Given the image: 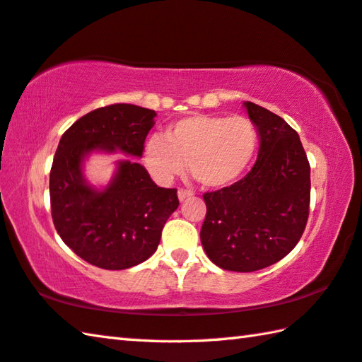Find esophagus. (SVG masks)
<instances>
[{
    "mask_svg": "<svg viewBox=\"0 0 362 362\" xmlns=\"http://www.w3.org/2000/svg\"><path fill=\"white\" fill-rule=\"evenodd\" d=\"M192 194H193L192 192H188V189H183V188H180L179 192H177V196H179V201H185Z\"/></svg>",
    "mask_w": 362,
    "mask_h": 362,
    "instance_id": "1",
    "label": "esophagus"
}]
</instances>
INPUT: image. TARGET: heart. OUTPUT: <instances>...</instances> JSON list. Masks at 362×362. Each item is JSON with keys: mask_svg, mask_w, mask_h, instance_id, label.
<instances>
[{"mask_svg": "<svg viewBox=\"0 0 362 362\" xmlns=\"http://www.w3.org/2000/svg\"><path fill=\"white\" fill-rule=\"evenodd\" d=\"M259 148V131L246 116L192 115L169 124L166 139L151 137L145 166L159 182L188 173L204 188H225L247 173Z\"/></svg>", "mask_w": 362, "mask_h": 362, "instance_id": "obj_1", "label": "heart"}]
</instances>
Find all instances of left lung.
<instances>
[{
  "label": "left lung",
  "instance_id": "1",
  "mask_svg": "<svg viewBox=\"0 0 362 362\" xmlns=\"http://www.w3.org/2000/svg\"><path fill=\"white\" fill-rule=\"evenodd\" d=\"M243 105L259 131V155L246 177L203 196L201 243L217 267L249 273L296 247L308 220L311 182L298 134L269 110Z\"/></svg>",
  "mask_w": 362,
  "mask_h": 362
}]
</instances>
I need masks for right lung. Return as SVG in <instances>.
Instances as JSON below:
<instances>
[{"mask_svg":"<svg viewBox=\"0 0 362 362\" xmlns=\"http://www.w3.org/2000/svg\"><path fill=\"white\" fill-rule=\"evenodd\" d=\"M155 116V110L115 103L81 116L60 139L49 175L54 226L90 265L126 269L150 259L179 207L177 189L158 187L136 159H118L105 187L84 175L93 153L142 158Z\"/></svg>","mask_w":362,"mask_h":362,"instance_id":"right-lung-1","label":"right lung"}]
</instances>
